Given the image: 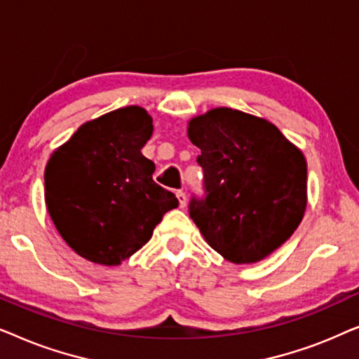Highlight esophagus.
<instances>
[{
    "label": "esophagus",
    "instance_id": "1",
    "mask_svg": "<svg viewBox=\"0 0 359 359\" xmlns=\"http://www.w3.org/2000/svg\"><path fill=\"white\" fill-rule=\"evenodd\" d=\"M176 198H178L180 208H184V205H186V194L183 193V191H176Z\"/></svg>",
    "mask_w": 359,
    "mask_h": 359
}]
</instances>
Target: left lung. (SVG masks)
<instances>
[{"label":"left lung","instance_id":"obj_1","mask_svg":"<svg viewBox=\"0 0 359 359\" xmlns=\"http://www.w3.org/2000/svg\"><path fill=\"white\" fill-rule=\"evenodd\" d=\"M188 137L205 188L204 199H191V219L227 262H262L306 212V156L271 122L232 107L193 117Z\"/></svg>","mask_w":359,"mask_h":359}]
</instances>
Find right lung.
<instances>
[{
  "label": "right lung",
  "mask_w": 359,
  "mask_h": 359,
  "mask_svg": "<svg viewBox=\"0 0 359 359\" xmlns=\"http://www.w3.org/2000/svg\"><path fill=\"white\" fill-rule=\"evenodd\" d=\"M151 122L140 106L111 111L78 127L47 161L48 214L68 247L88 262L117 266L178 208L140 151L154 134Z\"/></svg>",
  "instance_id": "right-lung-1"
}]
</instances>
